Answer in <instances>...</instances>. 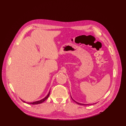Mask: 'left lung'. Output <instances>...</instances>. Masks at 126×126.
I'll return each mask as SVG.
<instances>
[{
	"label": "left lung",
	"mask_w": 126,
	"mask_h": 126,
	"mask_svg": "<svg viewBox=\"0 0 126 126\" xmlns=\"http://www.w3.org/2000/svg\"><path fill=\"white\" fill-rule=\"evenodd\" d=\"M73 101H74V100H73ZM74 102H76V103H77V104H80V105H83V106H86V105H87V104H82V103H78V102H76L75 101H74Z\"/></svg>",
	"instance_id": "left-lung-1"
}]
</instances>
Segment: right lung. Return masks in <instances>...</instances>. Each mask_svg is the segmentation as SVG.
<instances>
[{
	"label": "right lung",
	"instance_id": "right-lung-1",
	"mask_svg": "<svg viewBox=\"0 0 126 126\" xmlns=\"http://www.w3.org/2000/svg\"><path fill=\"white\" fill-rule=\"evenodd\" d=\"M49 94H50V92H49V93H48V94L47 95V96L44 98H43V99H41V100H40V101H36V102H31V103H27L28 104H40V103H43V102H44L46 101V100L48 98V97H49ZM24 102H25L24 101H23Z\"/></svg>",
	"mask_w": 126,
	"mask_h": 126
}]
</instances>
